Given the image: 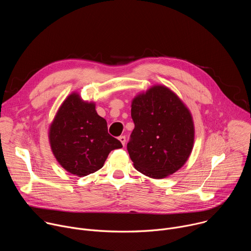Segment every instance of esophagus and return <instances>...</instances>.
<instances>
[{
	"mask_svg": "<svg viewBox=\"0 0 251 251\" xmlns=\"http://www.w3.org/2000/svg\"><path fill=\"white\" fill-rule=\"evenodd\" d=\"M118 139H119V141L121 142V144H122L123 146H125V144H126V137H125V136H120Z\"/></svg>",
	"mask_w": 251,
	"mask_h": 251,
	"instance_id": "1",
	"label": "esophagus"
}]
</instances>
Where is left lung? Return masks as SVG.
<instances>
[{
	"label": "left lung",
	"instance_id": "obj_1",
	"mask_svg": "<svg viewBox=\"0 0 251 251\" xmlns=\"http://www.w3.org/2000/svg\"><path fill=\"white\" fill-rule=\"evenodd\" d=\"M131 107L135 128L127 150L135 169L156 179L177 172L194 143V125L187 107L164 86L137 96Z\"/></svg>",
	"mask_w": 251,
	"mask_h": 251
}]
</instances>
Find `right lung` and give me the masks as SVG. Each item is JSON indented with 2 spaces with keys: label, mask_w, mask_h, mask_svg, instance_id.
Instances as JSON below:
<instances>
[{
  "label": "right lung",
  "mask_w": 251,
  "mask_h": 251,
  "mask_svg": "<svg viewBox=\"0 0 251 251\" xmlns=\"http://www.w3.org/2000/svg\"><path fill=\"white\" fill-rule=\"evenodd\" d=\"M52 151L72 175L86 176L100 170L109 152L122 148L108 134L106 120L96 111L94 102L70 95L60 106L49 131Z\"/></svg>",
  "instance_id": "1"
}]
</instances>
